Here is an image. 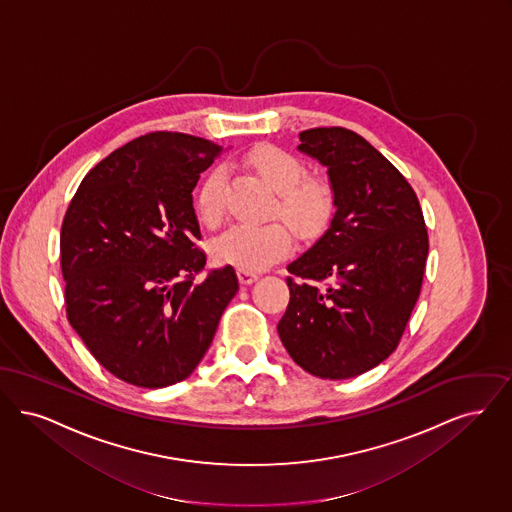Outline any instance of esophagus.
Returning a JSON list of instances; mask_svg holds the SVG:
<instances>
[{
	"mask_svg": "<svg viewBox=\"0 0 512 512\" xmlns=\"http://www.w3.org/2000/svg\"><path fill=\"white\" fill-rule=\"evenodd\" d=\"M237 277L243 285H250L258 279V273L256 271H246V269H237Z\"/></svg>",
	"mask_w": 512,
	"mask_h": 512,
	"instance_id": "esophagus-1",
	"label": "esophagus"
}]
</instances>
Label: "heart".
<instances>
[{
	"mask_svg": "<svg viewBox=\"0 0 512 512\" xmlns=\"http://www.w3.org/2000/svg\"><path fill=\"white\" fill-rule=\"evenodd\" d=\"M245 164L256 172L279 197L275 214H279L298 235L312 237L331 222L336 206L331 181L308 176L306 162L287 149L264 145L246 153ZM225 170L214 166L202 179L195 210L206 227H218L223 220ZM290 235L281 223L235 225L212 245V258L222 266L258 271L287 256Z\"/></svg>",
	"mask_w": 512,
	"mask_h": 512,
	"instance_id": "heart-1",
	"label": "heart"
}]
</instances>
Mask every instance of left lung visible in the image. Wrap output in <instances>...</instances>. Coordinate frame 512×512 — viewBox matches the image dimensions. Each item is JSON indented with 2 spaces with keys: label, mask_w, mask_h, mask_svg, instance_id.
<instances>
[{
  "label": "left lung",
  "mask_w": 512,
  "mask_h": 512,
  "mask_svg": "<svg viewBox=\"0 0 512 512\" xmlns=\"http://www.w3.org/2000/svg\"><path fill=\"white\" fill-rule=\"evenodd\" d=\"M298 149L327 166L336 212L325 235L290 262L277 331L315 377L352 378L398 344L423 287L428 233L413 187L361 135L300 132Z\"/></svg>",
  "instance_id": "1"
}]
</instances>
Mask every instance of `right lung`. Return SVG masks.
I'll list each match as a JSON object with an SVG mask.
<instances>
[{
  "instance_id": "obj_1",
  "label": "right lung",
  "mask_w": 512,
  "mask_h": 512,
  "mask_svg": "<svg viewBox=\"0 0 512 512\" xmlns=\"http://www.w3.org/2000/svg\"><path fill=\"white\" fill-rule=\"evenodd\" d=\"M222 147L179 132L141 135L82 179L61 227L68 323L114 377L164 388L189 377L239 290L206 271L193 189Z\"/></svg>"
}]
</instances>
